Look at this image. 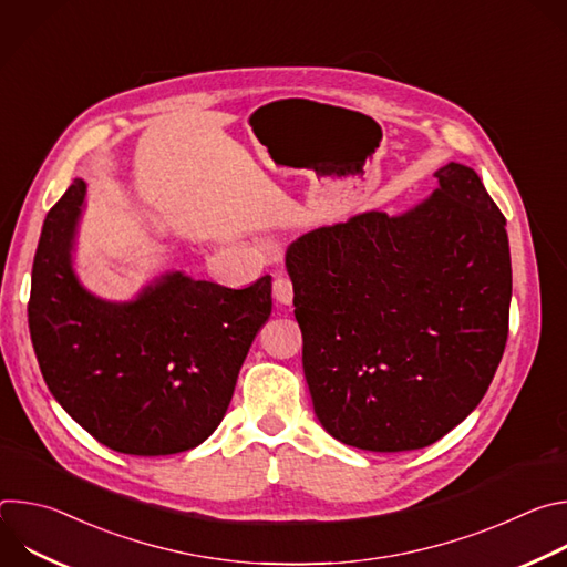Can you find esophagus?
I'll list each match as a JSON object with an SVG mask.
<instances>
[{
  "label": "esophagus",
  "mask_w": 567,
  "mask_h": 567,
  "mask_svg": "<svg viewBox=\"0 0 567 567\" xmlns=\"http://www.w3.org/2000/svg\"><path fill=\"white\" fill-rule=\"evenodd\" d=\"M274 298L280 305H291L293 302V285L287 276H278L274 280Z\"/></svg>",
  "instance_id": "esophagus-1"
}]
</instances>
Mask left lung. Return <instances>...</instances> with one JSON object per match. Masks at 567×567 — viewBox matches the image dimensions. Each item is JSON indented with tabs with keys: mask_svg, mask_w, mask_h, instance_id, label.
Listing matches in <instances>:
<instances>
[{
	"mask_svg": "<svg viewBox=\"0 0 567 567\" xmlns=\"http://www.w3.org/2000/svg\"><path fill=\"white\" fill-rule=\"evenodd\" d=\"M435 177L413 208L320 226L285 256L313 413L348 446L437 442L473 413L505 352L507 221L473 168L451 161Z\"/></svg>",
	"mask_w": 567,
	"mask_h": 567,
	"instance_id": "1",
	"label": "left lung"
}]
</instances>
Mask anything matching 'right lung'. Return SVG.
I'll return each mask as SVG.
<instances>
[{
	"label": "right lung",
	"mask_w": 567,
	"mask_h": 567,
	"mask_svg": "<svg viewBox=\"0 0 567 567\" xmlns=\"http://www.w3.org/2000/svg\"><path fill=\"white\" fill-rule=\"evenodd\" d=\"M85 195L73 179L38 241L29 330L42 377L66 415L118 453L195 449L224 420L271 313V276L228 289L168 271L132 300H105L73 269Z\"/></svg>",
	"instance_id": "1"
}]
</instances>
